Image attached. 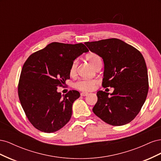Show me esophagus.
<instances>
[{
	"label": "esophagus",
	"mask_w": 161,
	"mask_h": 161,
	"mask_svg": "<svg viewBox=\"0 0 161 161\" xmlns=\"http://www.w3.org/2000/svg\"><path fill=\"white\" fill-rule=\"evenodd\" d=\"M89 95V93L88 92H82L81 93H80V95L81 96H86V95Z\"/></svg>",
	"instance_id": "esophagus-1"
}]
</instances>
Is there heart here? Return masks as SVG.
<instances>
[{
    "mask_svg": "<svg viewBox=\"0 0 161 161\" xmlns=\"http://www.w3.org/2000/svg\"><path fill=\"white\" fill-rule=\"evenodd\" d=\"M86 59L89 61V62L95 69L97 65L102 64L101 57L98 54H97L96 53L91 52L88 53L86 56ZM78 64H79V62H78L77 60H74L72 62L69 70L70 75L71 76L76 74ZM97 83H98V80L97 79H83L77 80L75 83L74 86L76 89L82 91H91L95 88V86Z\"/></svg>",
    "mask_w": 161,
    "mask_h": 161,
    "instance_id": "obj_1",
    "label": "heart"
}]
</instances>
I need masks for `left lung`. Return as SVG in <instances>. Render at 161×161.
Here are the masks:
<instances>
[{
  "label": "left lung",
  "instance_id": "8db88e82",
  "mask_svg": "<svg viewBox=\"0 0 161 161\" xmlns=\"http://www.w3.org/2000/svg\"><path fill=\"white\" fill-rule=\"evenodd\" d=\"M91 52L104 62L102 86L114 87L109 92H97L93 113L107 124L123 125L138 114L148 92L147 68L142 53L119 39L85 42Z\"/></svg>",
  "mask_w": 161,
  "mask_h": 161
}]
</instances>
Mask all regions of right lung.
Returning a JSON list of instances; mask_svg holds the SVG:
<instances>
[{
    "label": "right lung",
    "mask_w": 161,
    "mask_h": 161,
    "mask_svg": "<svg viewBox=\"0 0 161 161\" xmlns=\"http://www.w3.org/2000/svg\"><path fill=\"white\" fill-rule=\"evenodd\" d=\"M89 50L83 43L52 42L33 53L24 63L18 85V95L29 121L43 132L52 133L69 122L74 101L80 92H57L70 79L72 62Z\"/></svg>",
    "instance_id": "obj_1"
}]
</instances>
